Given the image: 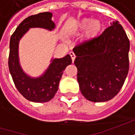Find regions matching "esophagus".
<instances>
[{
    "label": "esophagus",
    "instance_id": "esophagus-1",
    "mask_svg": "<svg viewBox=\"0 0 135 135\" xmlns=\"http://www.w3.org/2000/svg\"><path fill=\"white\" fill-rule=\"evenodd\" d=\"M70 57H71V59H72V61L74 62V60H75V58H76V55L73 52H70Z\"/></svg>",
    "mask_w": 135,
    "mask_h": 135
}]
</instances>
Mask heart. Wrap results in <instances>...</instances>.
<instances>
[{"label":"heart","mask_w":135,"mask_h":135,"mask_svg":"<svg viewBox=\"0 0 135 135\" xmlns=\"http://www.w3.org/2000/svg\"><path fill=\"white\" fill-rule=\"evenodd\" d=\"M103 26V22L100 19L92 20L90 18H85L70 26L68 32L70 35H79L86 30L84 34V40L85 41H91L97 38L101 34Z\"/></svg>","instance_id":"heart-1"}]
</instances>
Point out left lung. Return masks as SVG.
Listing matches in <instances>:
<instances>
[{"label":"left lung","instance_id":"8db88e82","mask_svg":"<svg viewBox=\"0 0 135 135\" xmlns=\"http://www.w3.org/2000/svg\"><path fill=\"white\" fill-rule=\"evenodd\" d=\"M130 43L118 21L95 40L74 48L81 93L92 102L111 100L122 89L129 69Z\"/></svg>","mask_w":135,"mask_h":135}]
</instances>
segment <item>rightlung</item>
<instances>
[{
	"mask_svg": "<svg viewBox=\"0 0 135 135\" xmlns=\"http://www.w3.org/2000/svg\"><path fill=\"white\" fill-rule=\"evenodd\" d=\"M52 13L49 12L33 15L24 19L10 37L8 65L14 84L27 100L37 103L50 101L57 92L59 81L68 65L72 63L70 55L61 59H52L45 72L38 77L28 75L22 68L18 57L19 41L30 28H40L53 31L55 24L52 20Z\"/></svg>",
	"mask_w": 135,
	"mask_h": 135,
	"instance_id": "right-lung-1",
	"label": "right lung"
}]
</instances>
